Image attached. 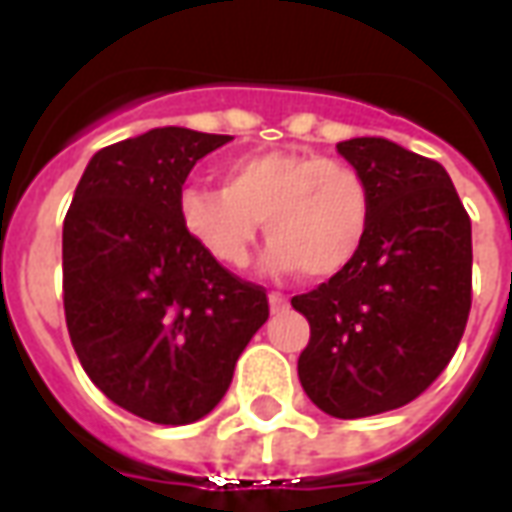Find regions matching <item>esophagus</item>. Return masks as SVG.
Returning <instances> with one entry per match:
<instances>
[{"label": "esophagus", "mask_w": 512, "mask_h": 512, "mask_svg": "<svg viewBox=\"0 0 512 512\" xmlns=\"http://www.w3.org/2000/svg\"><path fill=\"white\" fill-rule=\"evenodd\" d=\"M268 304H271V312H282V310H288V307H290L288 299H285L282 293H274V290L268 293Z\"/></svg>", "instance_id": "esophagus-1"}]
</instances>
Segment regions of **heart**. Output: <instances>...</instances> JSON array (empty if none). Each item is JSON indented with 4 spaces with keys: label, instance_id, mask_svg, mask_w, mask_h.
I'll use <instances>...</instances> for the list:
<instances>
[{
    "label": "heart",
    "instance_id": "obj_1",
    "mask_svg": "<svg viewBox=\"0 0 512 512\" xmlns=\"http://www.w3.org/2000/svg\"><path fill=\"white\" fill-rule=\"evenodd\" d=\"M219 189L186 186L178 219L194 244L224 268H244L263 222L271 271L329 279L356 260L373 222L365 175L343 161L299 150L230 158Z\"/></svg>",
    "mask_w": 512,
    "mask_h": 512
}]
</instances>
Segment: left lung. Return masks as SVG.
<instances>
[{"instance_id": "8db88e82", "label": "left lung", "mask_w": 512, "mask_h": 512, "mask_svg": "<svg viewBox=\"0 0 512 512\" xmlns=\"http://www.w3.org/2000/svg\"><path fill=\"white\" fill-rule=\"evenodd\" d=\"M337 153L370 186V233L351 266L290 304L310 321L304 392L359 419L406 406L450 365L472 310V222L439 161L381 136Z\"/></svg>"}]
</instances>
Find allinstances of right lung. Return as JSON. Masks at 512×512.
<instances>
[{
	"label": "right lung",
	"mask_w": 512,
	"mask_h": 512,
	"mask_svg": "<svg viewBox=\"0 0 512 512\" xmlns=\"http://www.w3.org/2000/svg\"><path fill=\"white\" fill-rule=\"evenodd\" d=\"M233 136L153 128L98 150L62 224V301L73 351L112 403L156 425L211 414L268 321L266 290L191 241L178 194Z\"/></svg>",
	"instance_id": "obj_1"
}]
</instances>
